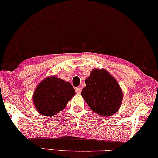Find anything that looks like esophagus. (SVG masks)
<instances>
[{"label": "esophagus", "mask_w": 158, "mask_h": 158, "mask_svg": "<svg viewBox=\"0 0 158 158\" xmlns=\"http://www.w3.org/2000/svg\"><path fill=\"white\" fill-rule=\"evenodd\" d=\"M81 88H80V87H78V88H77L76 89H75V91H76V93L77 94H81Z\"/></svg>", "instance_id": "1"}]
</instances>
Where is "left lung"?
Wrapping results in <instances>:
<instances>
[{"instance_id": "8db88e82", "label": "left lung", "mask_w": 158, "mask_h": 158, "mask_svg": "<svg viewBox=\"0 0 158 158\" xmlns=\"http://www.w3.org/2000/svg\"><path fill=\"white\" fill-rule=\"evenodd\" d=\"M85 83L81 96L93 111L109 117L119 110L123 93L117 80L106 69H94Z\"/></svg>"}]
</instances>
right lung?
Segmentation results:
<instances>
[{
  "mask_svg": "<svg viewBox=\"0 0 158 158\" xmlns=\"http://www.w3.org/2000/svg\"><path fill=\"white\" fill-rule=\"evenodd\" d=\"M74 95V89L69 82L54 75L40 82L34 92L32 101L39 113L50 117L64 110Z\"/></svg>",
  "mask_w": 158,
  "mask_h": 158,
  "instance_id": "right-lung-1",
  "label": "right lung"
}]
</instances>
